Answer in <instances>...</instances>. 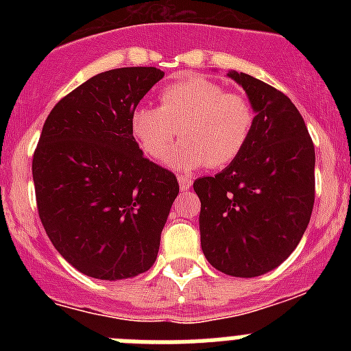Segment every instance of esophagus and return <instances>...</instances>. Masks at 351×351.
I'll list each match as a JSON object with an SVG mask.
<instances>
[{"label": "esophagus", "instance_id": "obj_1", "mask_svg": "<svg viewBox=\"0 0 351 351\" xmlns=\"http://www.w3.org/2000/svg\"><path fill=\"white\" fill-rule=\"evenodd\" d=\"M179 188H181V191H188L191 188V184H193V181H191L188 176H179Z\"/></svg>", "mask_w": 351, "mask_h": 351}]
</instances>
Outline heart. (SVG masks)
Here are the masks:
<instances>
[{
	"label": "heart",
	"instance_id": "b5f03b06",
	"mask_svg": "<svg viewBox=\"0 0 351 351\" xmlns=\"http://www.w3.org/2000/svg\"><path fill=\"white\" fill-rule=\"evenodd\" d=\"M255 108L241 93H228L206 77H188L160 91V108L138 105L130 116V133L147 158L167 156L178 170L230 165L244 153L255 128Z\"/></svg>",
	"mask_w": 351,
	"mask_h": 351
}]
</instances>
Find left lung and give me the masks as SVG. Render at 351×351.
I'll return each instance as SVG.
<instances>
[{
	"mask_svg": "<svg viewBox=\"0 0 351 351\" xmlns=\"http://www.w3.org/2000/svg\"><path fill=\"white\" fill-rule=\"evenodd\" d=\"M255 108L244 153L214 178L193 182L200 244L214 269L255 278L283 263L300 243L315 204V145L287 95L228 71Z\"/></svg>",
	"mask_w": 351,
	"mask_h": 351,
	"instance_id": "1",
	"label": "left lung"
}]
</instances>
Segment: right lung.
Instances as JSON below:
<instances>
[{
  "mask_svg": "<svg viewBox=\"0 0 351 351\" xmlns=\"http://www.w3.org/2000/svg\"><path fill=\"white\" fill-rule=\"evenodd\" d=\"M163 75L154 66L98 73L43 125L33 154L38 216L60 255L89 278H133L158 256L179 182L144 156L130 116Z\"/></svg>",
  "mask_w": 351,
  "mask_h": 351,
  "instance_id": "right-lung-1",
  "label": "right lung"
}]
</instances>
